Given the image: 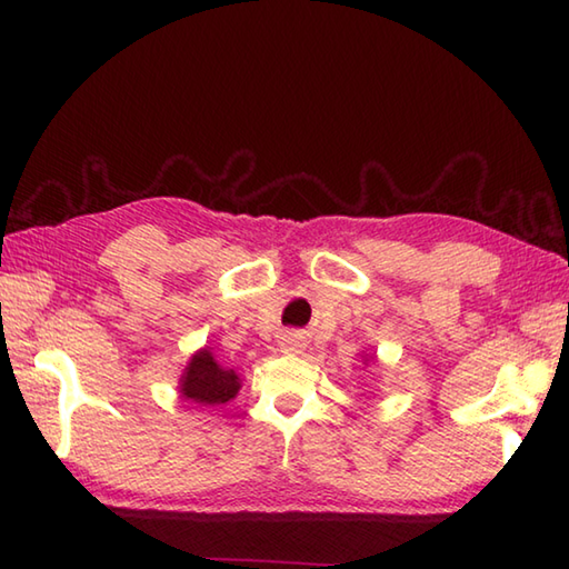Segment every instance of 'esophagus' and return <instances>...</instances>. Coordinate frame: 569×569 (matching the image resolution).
<instances>
[{"label":"esophagus","mask_w":569,"mask_h":569,"mask_svg":"<svg viewBox=\"0 0 569 569\" xmlns=\"http://www.w3.org/2000/svg\"><path fill=\"white\" fill-rule=\"evenodd\" d=\"M281 349H283L286 355H298V352H303V337L296 335V332L286 335V337H283V342H281Z\"/></svg>","instance_id":"1"}]
</instances>
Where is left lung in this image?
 I'll list each match as a JSON object with an SVG mask.
<instances>
[{"instance_id": "obj_1", "label": "left lung", "mask_w": 569, "mask_h": 569, "mask_svg": "<svg viewBox=\"0 0 569 569\" xmlns=\"http://www.w3.org/2000/svg\"><path fill=\"white\" fill-rule=\"evenodd\" d=\"M361 361H365V365H369V361H377V355H365V352H361Z\"/></svg>"}]
</instances>
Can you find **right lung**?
I'll return each mask as SVG.
<instances>
[{
  "instance_id": "right-lung-1",
  "label": "right lung",
  "mask_w": 569,
  "mask_h": 569,
  "mask_svg": "<svg viewBox=\"0 0 569 569\" xmlns=\"http://www.w3.org/2000/svg\"><path fill=\"white\" fill-rule=\"evenodd\" d=\"M239 389V373L220 365L210 347H200L188 359V365L178 379L180 398L198 406H222L227 401H234Z\"/></svg>"
}]
</instances>
